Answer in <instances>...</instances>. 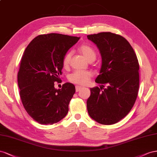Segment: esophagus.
Masks as SVG:
<instances>
[{
    "label": "esophagus",
    "mask_w": 157,
    "mask_h": 157,
    "mask_svg": "<svg viewBox=\"0 0 157 157\" xmlns=\"http://www.w3.org/2000/svg\"><path fill=\"white\" fill-rule=\"evenodd\" d=\"M82 88V87H81V86H75V91H77V92H78L80 89H81Z\"/></svg>",
    "instance_id": "34e87169"
}]
</instances>
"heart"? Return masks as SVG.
Returning <instances> with one entry per match:
<instances>
[{
    "label": "heart",
    "instance_id": "b5f03b06",
    "mask_svg": "<svg viewBox=\"0 0 157 157\" xmlns=\"http://www.w3.org/2000/svg\"><path fill=\"white\" fill-rule=\"evenodd\" d=\"M79 51L83 56L86 58V59L89 61L94 60L96 58V52L94 49L88 44H82L79 47ZM71 57V52H67L63 59V66L64 68L68 67L70 64V59ZM92 73L89 71H80L77 70L74 71L68 76L69 81L71 83L79 85H85L86 84L91 78L92 77Z\"/></svg>",
    "mask_w": 157,
    "mask_h": 157
}]
</instances>
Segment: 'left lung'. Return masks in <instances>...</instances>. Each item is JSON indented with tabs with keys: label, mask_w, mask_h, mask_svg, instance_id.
I'll return each mask as SVG.
<instances>
[{
	"label": "left lung",
	"mask_w": 157,
	"mask_h": 157,
	"mask_svg": "<svg viewBox=\"0 0 157 157\" xmlns=\"http://www.w3.org/2000/svg\"><path fill=\"white\" fill-rule=\"evenodd\" d=\"M87 39L99 49L100 74L87 101L89 115L98 123L112 125L124 118L135 103L140 86V65L131 44L120 35L101 32Z\"/></svg>",
	"instance_id": "obj_1"
}]
</instances>
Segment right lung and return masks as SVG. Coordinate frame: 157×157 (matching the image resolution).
<instances>
[{
  "label": "right lung",
  "instance_id": "1",
  "mask_svg": "<svg viewBox=\"0 0 157 157\" xmlns=\"http://www.w3.org/2000/svg\"><path fill=\"white\" fill-rule=\"evenodd\" d=\"M80 37L59 33L38 35L21 57L17 83L27 113L41 124H53L64 118L75 92L72 83L55 88L60 80L64 56Z\"/></svg>",
  "mask_w": 157,
  "mask_h": 157
}]
</instances>
